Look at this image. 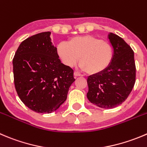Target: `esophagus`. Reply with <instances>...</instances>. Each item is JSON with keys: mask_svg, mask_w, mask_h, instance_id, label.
Wrapping results in <instances>:
<instances>
[{"mask_svg": "<svg viewBox=\"0 0 147 147\" xmlns=\"http://www.w3.org/2000/svg\"><path fill=\"white\" fill-rule=\"evenodd\" d=\"M74 76H75V77H80V76H82V75H81V74H80L79 72H74Z\"/></svg>", "mask_w": 147, "mask_h": 147, "instance_id": "34e87169", "label": "esophagus"}]
</instances>
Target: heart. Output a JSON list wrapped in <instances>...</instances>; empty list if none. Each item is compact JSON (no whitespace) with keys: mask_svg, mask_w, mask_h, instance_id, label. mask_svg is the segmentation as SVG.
Wrapping results in <instances>:
<instances>
[{"mask_svg":"<svg viewBox=\"0 0 147 147\" xmlns=\"http://www.w3.org/2000/svg\"><path fill=\"white\" fill-rule=\"evenodd\" d=\"M57 52L66 66L73 67L79 60L80 67L88 74L104 71L113 58L111 45L90 35L75 36L66 43L59 44Z\"/></svg>","mask_w":147,"mask_h":147,"instance_id":"obj_1","label":"heart"}]
</instances>
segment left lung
Segmentation results:
<instances>
[{"label": "left lung", "instance_id": "1", "mask_svg": "<svg viewBox=\"0 0 147 147\" xmlns=\"http://www.w3.org/2000/svg\"><path fill=\"white\" fill-rule=\"evenodd\" d=\"M113 49L110 66L100 73L88 78L87 98L90 102L104 109L119 106L128 98L136 80L134 53L118 35L108 34Z\"/></svg>", "mask_w": 147, "mask_h": 147}]
</instances>
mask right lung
I'll return each mask as SVG.
<instances>
[{"instance_id":"1","label":"right lung","mask_w":147,"mask_h":147,"mask_svg":"<svg viewBox=\"0 0 147 147\" xmlns=\"http://www.w3.org/2000/svg\"><path fill=\"white\" fill-rule=\"evenodd\" d=\"M51 32L23 41L13 59L15 88L21 100L36 113H51L66 100L75 80L73 70L61 62Z\"/></svg>"}]
</instances>
